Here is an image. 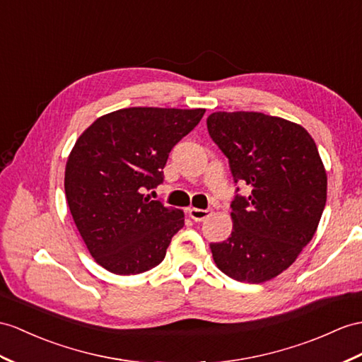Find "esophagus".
I'll list each match as a JSON object with an SVG mask.
<instances>
[{
  "mask_svg": "<svg viewBox=\"0 0 362 362\" xmlns=\"http://www.w3.org/2000/svg\"><path fill=\"white\" fill-rule=\"evenodd\" d=\"M211 214H214V211H211L210 209H195V207L189 209V215H190V218H192V219H195L197 223L204 221V219H207Z\"/></svg>",
  "mask_w": 362,
  "mask_h": 362,
  "instance_id": "1",
  "label": "esophagus"
}]
</instances>
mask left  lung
Returning a JSON list of instances; mask_svg holds the SVG:
<instances>
[{
    "label": "left lung",
    "mask_w": 362,
    "mask_h": 362,
    "mask_svg": "<svg viewBox=\"0 0 362 362\" xmlns=\"http://www.w3.org/2000/svg\"><path fill=\"white\" fill-rule=\"evenodd\" d=\"M207 129L235 182L252 189L232 201L233 230L210 244L214 261L236 281L264 283L292 266L318 228L327 199L318 148L304 127L259 112H215Z\"/></svg>",
    "instance_id": "left-lung-1"
}]
</instances>
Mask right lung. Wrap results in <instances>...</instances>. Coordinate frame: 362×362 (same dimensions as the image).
Listing matches in <instances>:
<instances>
[{"label":"right lung","mask_w":362,"mask_h":362,"mask_svg":"<svg viewBox=\"0 0 362 362\" xmlns=\"http://www.w3.org/2000/svg\"><path fill=\"white\" fill-rule=\"evenodd\" d=\"M206 109L129 107L100 117L69 155L67 204L93 259L115 275L156 267L184 214L146 192L164 180L175 144L197 127Z\"/></svg>","instance_id":"1"}]
</instances>
